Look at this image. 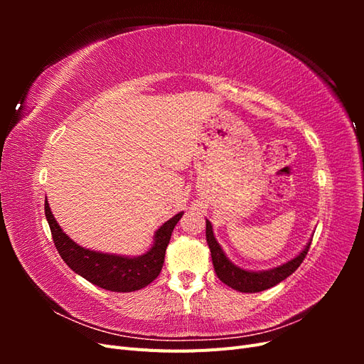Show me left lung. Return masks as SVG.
<instances>
[{"label": "left lung", "mask_w": 364, "mask_h": 364, "mask_svg": "<svg viewBox=\"0 0 364 364\" xmlns=\"http://www.w3.org/2000/svg\"><path fill=\"white\" fill-rule=\"evenodd\" d=\"M206 241H208L209 250H211L214 270L217 273L218 279L225 282L226 285H229L230 289L238 290L241 293H258L279 284L281 281L290 277V274L301 266L304 258L306 257L308 249L311 246V240H310V243L305 246V249L299 253V255L294 257L289 262L282 264L279 267L262 270V272H250V270L240 269L238 266H235V264H232L228 259L223 249L217 243L213 232V226L209 223V220H206Z\"/></svg>", "instance_id": "1"}]
</instances>
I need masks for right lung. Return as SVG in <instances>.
I'll return each mask as SVG.
<instances>
[{"instance_id":"add662e5","label":"right lung","mask_w":364,"mask_h":364,"mask_svg":"<svg viewBox=\"0 0 364 364\" xmlns=\"http://www.w3.org/2000/svg\"><path fill=\"white\" fill-rule=\"evenodd\" d=\"M183 213L176 214L165 222L155 234L153 246L141 257H119L85 249L73 241L54 218L46 199V217L51 229L54 246L68 267L97 287L111 291H135L144 289L158 278L164 266L165 250L170 243L171 232Z\"/></svg>"}]
</instances>
